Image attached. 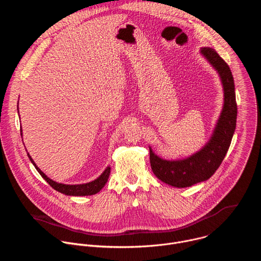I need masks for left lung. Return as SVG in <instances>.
<instances>
[{
  "instance_id": "1",
  "label": "left lung",
  "mask_w": 261,
  "mask_h": 261,
  "mask_svg": "<svg viewBox=\"0 0 261 261\" xmlns=\"http://www.w3.org/2000/svg\"><path fill=\"white\" fill-rule=\"evenodd\" d=\"M201 56L217 71L224 93V103L208 141L193 155L180 160H165L150 146V161L154 174L175 188H186L208 179L221 165L228 151L237 126L238 106L234 82L229 66L211 47H202Z\"/></svg>"
}]
</instances>
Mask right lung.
Here are the masks:
<instances>
[{"label":"right lung","mask_w":261,"mask_h":261,"mask_svg":"<svg viewBox=\"0 0 261 261\" xmlns=\"http://www.w3.org/2000/svg\"><path fill=\"white\" fill-rule=\"evenodd\" d=\"M17 111H19L18 105H17ZM20 135H22L21 129H20ZM28 157L30 158L31 162L33 163V165L35 166L37 171L40 173V175L51 186V187L56 191L63 193L65 195H69V196H89V195H94V194L98 193L107 182L109 173H110V166H107L105 168V170L96 179H94L92 181H89L86 184H79V185L61 184V182H57V181L53 180L51 178H49L38 166L36 165V163L34 162V160L32 159V157L30 156L29 153H28Z\"/></svg>","instance_id":"1"}]
</instances>
